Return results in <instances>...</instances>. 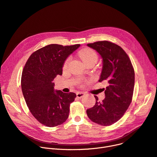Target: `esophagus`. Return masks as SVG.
I'll use <instances>...</instances> for the list:
<instances>
[{"label":"esophagus","mask_w":157,"mask_h":157,"mask_svg":"<svg viewBox=\"0 0 157 157\" xmlns=\"http://www.w3.org/2000/svg\"><path fill=\"white\" fill-rule=\"evenodd\" d=\"M84 95H85V94L83 93V92H78V93H77V96L78 98H82L83 96H84Z\"/></svg>","instance_id":"obj_1"}]
</instances>
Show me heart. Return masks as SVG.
Instances as JSON below:
<instances>
[{"label": "heart", "mask_w": 157, "mask_h": 157, "mask_svg": "<svg viewBox=\"0 0 157 157\" xmlns=\"http://www.w3.org/2000/svg\"><path fill=\"white\" fill-rule=\"evenodd\" d=\"M80 56L81 57L83 62L86 64V63L92 61V60H96L98 59V55L96 52L91 49L89 48H86L82 49L80 52ZM70 60V57L68 58L66 61H64V64H63V67L66 68L68 65V64Z\"/></svg>", "instance_id": "obj_1"}]
</instances>
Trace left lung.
<instances>
[{
  "mask_svg": "<svg viewBox=\"0 0 157 157\" xmlns=\"http://www.w3.org/2000/svg\"><path fill=\"white\" fill-rule=\"evenodd\" d=\"M102 58L103 68L99 82L107 81L105 98L87 109L92 121L103 126L111 125L121 119L129 106L134 87V70L128 55L119 45L108 41L88 44Z\"/></svg>",
  "mask_w": 157,
  "mask_h": 157,
  "instance_id": "left-lung-1",
  "label": "left lung"
}]
</instances>
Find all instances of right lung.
I'll return each mask as SVG.
<instances>
[{"instance_id": "right-lung-1", "label": "right lung", "mask_w": 157, "mask_h": 157, "mask_svg": "<svg viewBox=\"0 0 157 157\" xmlns=\"http://www.w3.org/2000/svg\"><path fill=\"white\" fill-rule=\"evenodd\" d=\"M80 44H50L31 54L21 75V89L31 113L42 124L53 127L67 121L74 93L54 90V78L61 75L64 61Z\"/></svg>"}]
</instances>
